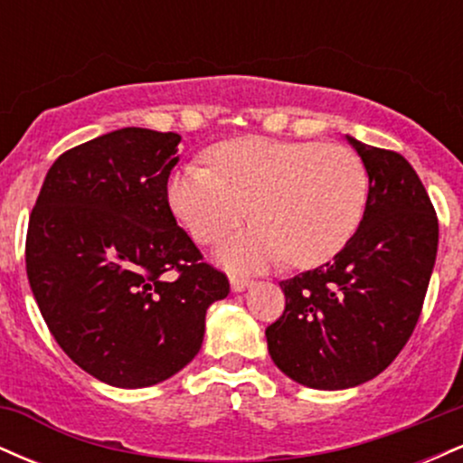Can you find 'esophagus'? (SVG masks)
Segmentation results:
<instances>
[{"instance_id": "esophagus-1", "label": "esophagus", "mask_w": 463, "mask_h": 463, "mask_svg": "<svg viewBox=\"0 0 463 463\" xmlns=\"http://www.w3.org/2000/svg\"><path fill=\"white\" fill-rule=\"evenodd\" d=\"M250 285H252V280H250V279H243V276H231V289L235 291V294H241V291H246Z\"/></svg>"}]
</instances>
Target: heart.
I'll return each instance as SVG.
<instances>
[{"label": "heart", "mask_w": 463, "mask_h": 463, "mask_svg": "<svg viewBox=\"0 0 463 463\" xmlns=\"http://www.w3.org/2000/svg\"><path fill=\"white\" fill-rule=\"evenodd\" d=\"M209 161L211 167L189 163L169 178L167 204L198 243L220 241L248 213L257 220L217 250L231 269L331 261L368 206V169L342 146L246 137L217 146Z\"/></svg>", "instance_id": "heart-1"}]
</instances>
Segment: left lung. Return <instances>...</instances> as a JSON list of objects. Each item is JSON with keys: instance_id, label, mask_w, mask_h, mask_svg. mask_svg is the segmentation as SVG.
I'll list each match as a JSON object with an SVG mask.
<instances>
[{"instance_id": "obj_1", "label": "left lung", "mask_w": 463, "mask_h": 463, "mask_svg": "<svg viewBox=\"0 0 463 463\" xmlns=\"http://www.w3.org/2000/svg\"><path fill=\"white\" fill-rule=\"evenodd\" d=\"M368 169L364 220L333 261L283 280L285 311L265 328L269 357L313 390H348L381 374L422 311L438 254V217L401 154L346 135Z\"/></svg>"}]
</instances>
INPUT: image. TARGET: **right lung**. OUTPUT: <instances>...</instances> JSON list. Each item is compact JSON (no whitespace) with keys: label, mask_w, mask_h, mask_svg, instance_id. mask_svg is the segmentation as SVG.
Masks as SVG:
<instances>
[{"label":"right lung","mask_w":463,"mask_h":463,"mask_svg":"<svg viewBox=\"0 0 463 463\" xmlns=\"http://www.w3.org/2000/svg\"><path fill=\"white\" fill-rule=\"evenodd\" d=\"M178 143L147 128L82 143L56 158L30 215L25 269L41 316L73 364L113 387L183 370L206 309L228 296L167 204Z\"/></svg>","instance_id":"right-lung-1"}]
</instances>
